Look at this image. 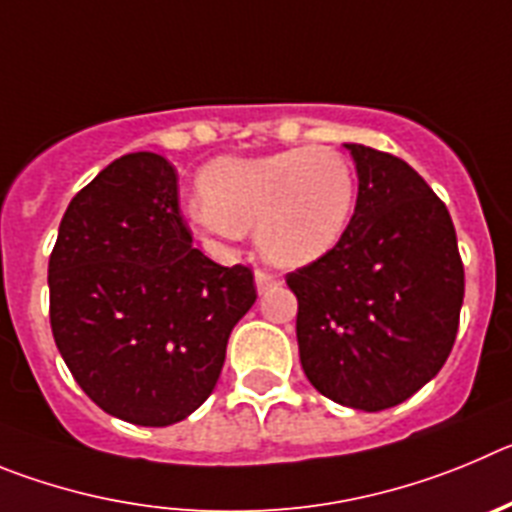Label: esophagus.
I'll return each mask as SVG.
<instances>
[{
  "instance_id": "esophagus-1",
  "label": "esophagus",
  "mask_w": 512,
  "mask_h": 512,
  "mask_svg": "<svg viewBox=\"0 0 512 512\" xmlns=\"http://www.w3.org/2000/svg\"><path fill=\"white\" fill-rule=\"evenodd\" d=\"M255 283H257V290L262 293V290H270V288H275V285H280V275L270 273V270H257Z\"/></svg>"
}]
</instances>
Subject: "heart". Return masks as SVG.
<instances>
[{
	"instance_id": "b5f03b06",
	"label": "heart",
	"mask_w": 512,
	"mask_h": 512,
	"mask_svg": "<svg viewBox=\"0 0 512 512\" xmlns=\"http://www.w3.org/2000/svg\"><path fill=\"white\" fill-rule=\"evenodd\" d=\"M199 193L188 216L201 234L234 239L257 227L270 260L298 267L342 242L357 206V173L334 147H293L211 160L201 170Z\"/></svg>"
}]
</instances>
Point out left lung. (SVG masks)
I'll list each match as a JSON object with an SVG mask.
<instances>
[{
    "mask_svg": "<svg viewBox=\"0 0 512 512\" xmlns=\"http://www.w3.org/2000/svg\"><path fill=\"white\" fill-rule=\"evenodd\" d=\"M359 193L342 242L285 275L308 382L357 411L403 403L444 367L464 265L449 209L405 160L347 145Z\"/></svg>",
    "mask_w": 512,
    "mask_h": 512,
    "instance_id": "left-lung-1",
    "label": "left lung"
}]
</instances>
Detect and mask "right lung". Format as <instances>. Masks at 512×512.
Segmentation results:
<instances>
[{"label": "right lung", "mask_w": 512, "mask_h": 512, "mask_svg": "<svg viewBox=\"0 0 512 512\" xmlns=\"http://www.w3.org/2000/svg\"><path fill=\"white\" fill-rule=\"evenodd\" d=\"M191 242L176 168L155 153L109 163L63 214L48 262L50 329L73 380L109 416L170 426L222 375L255 275Z\"/></svg>", "instance_id": "obj_1"}]
</instances>
